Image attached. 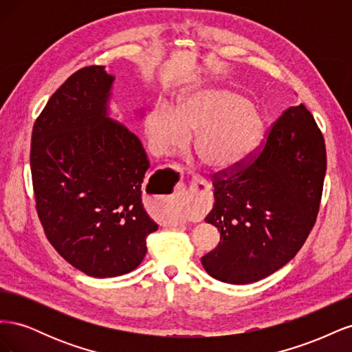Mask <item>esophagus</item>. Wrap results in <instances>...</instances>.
Returning a JSON list of instances; mask_svg holds the SVG:
<instances>
[{"label":"esophagus","instance_id":"34e87169","mask_svg":"<svg viewBox=\"0 0 352 352\" xmlns=\"http://www.w3.org/2000/svg\"><path fill=\"white\" fill-rule=\"evenodd\" d=\"M192 184H194V186H204V188H207V182L202 177H199V176H197V175H194L192 176Z\"/></svg>","mask_w":352,"mask_h":352}]
</instances>
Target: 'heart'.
<instances>
[{"instance_id":"b5f03b06","label":"heart","mask_w":352,"mask_h":352,"mask_svg":"<svg viewBox=\"0 0 352 352\" xmlns=\"http://www.w3.org/2000/svg\"><path fill=\"white\" fill-rule=\"evenodd\" d=\"M146 145L163 157L188 146L194 148L211 170H230L245 162L265 132L261 111L239 94L223 88H202L185 94L173 109L154 102L144 117Z\"/></svg>"}]
</instances>
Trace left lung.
Here are the masks:
<instances>
[{"instance_id": "1", "label": "left lung", "mask_w": 352, "mask_h": 352, "mask_svg": "<svg viewBox=\"0 0 352 352\" xmlns=\"http://www.w3.org/2000/svg\"><path fill=\"white\" fill-rule=\"evenodd\" d=\"M326 173L324 138L300 104L272 123L263 145L239 166L212 176L220 230L201 258L212 278L232 285L267 278L291 261L314 226Z\"/></svg>"}]
</instances>
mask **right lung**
<instances>
[{"label": "right lung", "instance_id": "1", "mask_svg": "<svg viewBox=\"0 0 352 352\" xmlns=\"http://www.w3.org/2000/svg\"><path fill=\"white\" fill-rule=\"evenodd\" d=\"M114 78L78 72L52 94L32 131L30 170L47 239L92 278L135 270L157 230L142 206L150 167L141 141L107 116ZM148 186V185H146Z\"/></svg>", "mask_w": 352, "mask_h": 352}]
</instances>
